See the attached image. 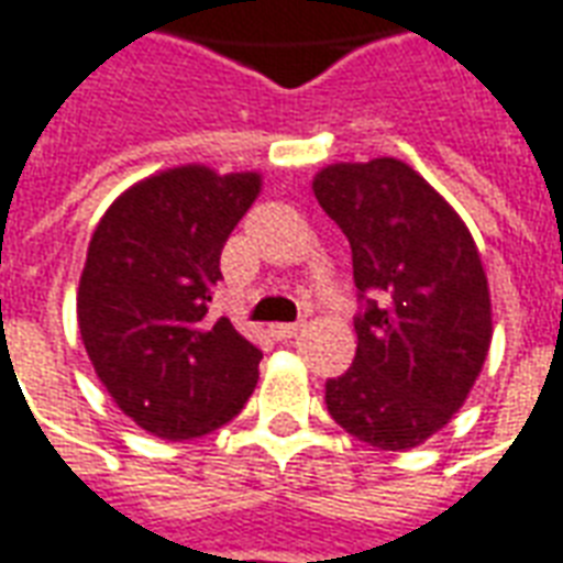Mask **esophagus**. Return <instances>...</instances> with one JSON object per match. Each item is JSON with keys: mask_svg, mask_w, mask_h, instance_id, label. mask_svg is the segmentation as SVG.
Here are the masks:
<instances>
[{"mask_svg": "<svg viewBox=\"0 0 563 563\" xmlns=\"http://www.w3.org/2000/svg\"><path fill=\"white\" fill-rule=\"evenodd\" d=\"M302 327H306L302 321H294V324H273L269 330H273L275 339H294L297 333H300Z\"/></svg>", "mask_w": 563, "mask_h": 563, "instance_id": "34e87169", "label": "esophagus"}]
</instances>
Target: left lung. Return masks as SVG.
<instances>
[{"label": "left lung", "mask_w": 563, "mask_h": 563, "mask_svg": "<svg viewBox=\"0 0 563 563\" xmlns=\"http://www.w3.org/2000/svg\"><path fill=\"white\" fill-rule=\"evenodd\" d=\"M314 199L352 245L357 354L327 378L339 428L385 452L416 449L464 406L492 345V297L461 214L394 157L333 163Z\"/></svg>", "instance_id": "obj_1"}]
</instances>
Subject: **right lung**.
I'll list each match as a JSON object with an SVG mask.
<instances>
[{"mask_svg": "<svg viewBox=\"0 0 563 563\" xmlns=\"http://www.w3.org/2000/svg\"><path fill=\"white\" fill-rule=\"evenodd\" d=\"M261 194V175L187 163L123 190L93 230L78 327L106 385L142 430L194 440L242 412L261 349L211 318L221 251Z\"/></svg>", "mask_w": 563, "mask_h": 563, "instance_id": "right-lung-1", "label": "right lung"}]
</instances>
